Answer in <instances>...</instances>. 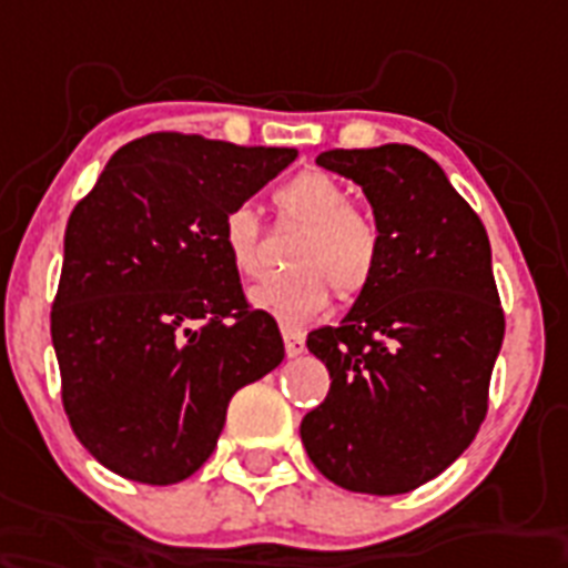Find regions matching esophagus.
<instances>
[{"mask_svg": "<svg viewBox=\"0 0 568 568\" xmlns=\"http://www.w3.org/2000/svg\"><path fill=\"white\" fill-rule=\"evenodd\" d=\"M283 342H285V354L288 356H301L303 347H306V342H303L301 333H297V329H288V327H283Z\"/></svg>", "mask_w": 568, "mask_h": 568, "instance_id": "esophagus-1", "label": "esophagus"}]
</instances>
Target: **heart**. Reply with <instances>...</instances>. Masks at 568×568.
Instances as JSON below:
<instances>
[{
  "label": "heart",
  "instance_id": "1",
  "mask_svg": "<svg viewBox=\"0 0 568 568\" xmlns=\"http://www.w3.org/2000/svg\"><path fill=\"white\" fill-rule=\"evenodd\" d=\"M280 221L301 223L303 232L288 247L292 271L267 276L250 292L258 310L285 327H301L327 310L336 288L342 301H356L377 280L383 230L377 217L351 205L345 185L321 171H303L274 194ZM221 244L244 280L265 271L262 223L250 203L232 205L221 221Z\"/></svg>",
  "mask_w": 568,
  "mask_h": 568
}]
</instances>
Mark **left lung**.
I'll list each match as a JSON object with an SVG mask.
<instances>
[{
    "label": "left lung",
    "mask_w": 568,
    "mask_h": 568,
    "mask_svg": "<svg viewBox=\"0 0 568 568\" xmlns=\"http://www.w3.org/2000/svg\"><path fill=\"white\" fill-rule=\"evenodd\" d=\"M315 162L365 191L383 230L377 280L306 347L327 365L301 439L342 489L400 495L442 475L480 430L504 342L493 250L477 212L430 155L406 144Z\"/></svg>",
    "instance_id": "1"
}]
</instances>
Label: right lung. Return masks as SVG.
Returning a JSON list of instances; mask_svg holds the SVG:
<instances>
[{"instance_id": "obj_1", "label": "right lung", "mask_w": 568, "mask_h": 568, "mask_svg": "<svg viewBox=\"0 0 568 568\" xmlns=\"http://www.w3.org/2000/svg\"><path fill=\"white\" fill-rule=\"evenodd\" d=\"M294 155L153 132L120 146L70 214L49 315L61 404L114 475L191 477L230 397L283 363L280 327L244 297L221 221Z\"/></svg>"}]
</instances>
